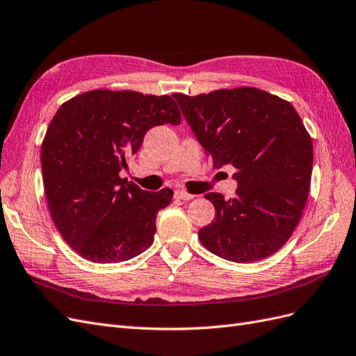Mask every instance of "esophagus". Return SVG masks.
<instances>
[{
  "label": "esophagus",
  "mask_w": 356,
  "mask_h": 356,
  "mask_svg": "<svg viewBox=\"0 0 356 356\" xmlns=\"http://www.w3.org/2000/svg\"><path fill=\"white\" fill-rule=\"evenodd\" d=\"M193 197H195V196L190 195V193L186 191L184 188L175 190V199H179V200H190V199H193Z\"/></svg>",
  "instance_id": "34e87169"
}]
</instances>
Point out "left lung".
Wrapping results in <instances>:
<instances>
[{"instance_id": "left-lung-1", "label": "left lung", "mask_w": 356, "mask_h": 356, "mask_svg": "<svg viewBox=\"0 0 356 356\" xmlns=\"http://www.w3.org/2000/svg\"><path fill=\"white\" fill-rule=\"evenodd\" d=\"M172 96L213 166H233L238 182L233 199L204 195L215 218L199 230L202 245L234 263L281 250L306 207L314 165L312 139L294 106L255 88Z\"/></svg>"}]
</instances>
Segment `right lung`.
<instances>
[{
  "label": "right lung",
  "mask_w": 356,
  "mask_h": 356,
  "mask_svg": "<svg viewBox=\"0 0 356 356\" xmlns=\"http://www.w3.org/2000/svg\"><path fill=\"white\" fill-rule=\"evenodd\" d=\"M168 95L92 90L62 104L41 145L42 184L62 238L86 260L120 263L152 246L156 215L174 191H145L122 178L147 131L179 124Z\"/></svg>",
  "instance_id": "1"
}]
</instances>
